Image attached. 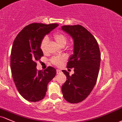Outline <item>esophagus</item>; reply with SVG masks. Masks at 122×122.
<instances>
[{"mask_svg": "<svg viewBox=\"0 0 122 122\" xmlns=\"http://www.w3.org/2000/svg\"><path fill=\"white\" fill-rule=\"evenodd\" d=\"M56 73H57V74H59V73H61V70H59V69H57L56 70Z\"/></svg>", "mask_w": 122, "mask_h": 122, "instance_id": "1", "label": "esophagus"}]
</instances>
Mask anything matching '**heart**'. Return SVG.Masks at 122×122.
<instances>
[{"label":"heart","mask_w":122,"mask_h":122,"mask_svg":"<svg viewBox=\"0 0 122 122\" xmlns=\"http://www.w3.org/2000/svg\"><path fill=\"white\" fill-rule=\"evenodd\" d=\"M54 39L57 44L60 46H63L67 43V37L63 34L57 33L54 35ZM48 40L47 38H44L41 43V49L44 53L46 51V48L47 43H48ZM65 60V57L63 56H56V57H52L51 61L52 63L54 65H61L62 62Z\"/></svg>","instance_id":"b5f03b06"}]
</instances>
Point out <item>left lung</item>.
Wrapping results in <instances>:
<instances>
[{
  "instance_id": "obj_1",
  "label": "left lung",
  "mask_w": 122,
  "mask_h": 122,
  "mask_svg": "<svg viewBox=\"0 0 122 122\" xmlns=\"http://www.w3.org/2000/svg\"><path fill=\"white\" fill-rule=\"evenodd\" d=\"M61 28L74 41L73 54L69 57L67 67L74 69L71 76L62 70L67 78L61 86V91L67 101L76 103L84 100L96 84L100 66V51L94 36L82 26L63 25Z\"/></svg>"
}]
</instances>
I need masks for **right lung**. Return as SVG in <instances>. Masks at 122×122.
<instances>
[{
	"label": "right lung",
	"mask_w": 122,
	"mask_h": 122,
	"mask_svg": "<svg viewBox=\"0 0 122 122\" xmlns=\"http://www.w3.org/2000/svg\"><path fill=\"white\" fill-rule=\"evenodd\" d=\"M58 25L32 23L14 41L10 57L13 78L20 95L28 101L38 102L45 97L48 84L56 74V69L51 66L38 71L36 61L44 55L41 43L44 36Z\"/></svg>",
	"instance_id": "1"
}]
</instances>
